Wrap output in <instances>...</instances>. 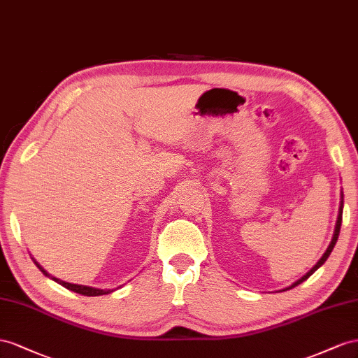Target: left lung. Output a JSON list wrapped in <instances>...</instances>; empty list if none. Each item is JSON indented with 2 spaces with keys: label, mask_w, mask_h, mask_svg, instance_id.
Listing matches in <instances>:
<instances>
[{
  "label": "left lung",
  "mask_w": 358,
  "mask_h": 358,
  "mask_svg": "<svg viewBox=\"0 0 358 358\" xmlns=\"http://www.w3.org/2000/svg\"><path fill=\"white\" fill-rule=\"evenodd\" d=\"M342 213H343V192H341V206H339V214H338V220H336V227H334V232H333V238H331V241H330V244H329V248H327V250L324 252V255L322 257L320 258V261L316 262L313 267L306 273L304 275H301V278L299 279V280H295L292 285H289L288 288H283V289H280V291H288V289H292V288H295L297 287V285H300V283H303L304 280H308L310 275L318 270L320 267H322V264L327 261V258L330 257V253H331V250H333V248L336 246V241H338V238H339V232H341V224H342Z\"/></svg>",
  "instance_id": "8db88e82"
}]
</instances>
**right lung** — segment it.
<instances>
[{"label": "right lung", "mask_w": 358, "mask_h": 358, "mask_svg": "<svg viewBox=\"0 0 358 358\" xmlns=\"http://www.w3.org/2000/svg\"><path fill=\"white\" fill-rule=\"evenodd\" d=\"M33 261H34V264L37 265L38 267V270L42 271L46 278H49V279H52V280H55L57 283H59L61 287H64V288H67V289H70V291H73V292H78V294H80V295H87V297H97V295H105V294H110V292H114L115 289H118V288H121V287H118V288H115V289H99V288H93V287H85V285H76V283H69V282H64V280H61V279H57V278H54V275H50L42 265H40L34 258H33Z\"/></svg>", "instance_id": "1"}]
</instances>
